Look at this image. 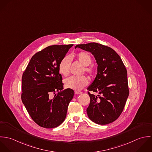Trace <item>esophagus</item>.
Wrapping results in <instances>:
<instances>
[{
    "mask_svg": "<svg viewBox=\"0 0 152 152\" xmlns=\"http://www.w3.org/2000/svg\"><path fill=\"white\" fill-rule=\"evenodd\" d=\"M75 94H82V91H75Z\"/></svg>",
    "mask_w": 152,
    "mask_h": 152,
    "instance_id": "esophagus-1",
    "label": "esophagus"
}]
</instances>
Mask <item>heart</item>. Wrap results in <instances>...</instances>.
<instances>
[{"label": "heart", "mask_w": 152, "mask_h": 152, "mask_svg": "<svg viewBox=\"0 0 152 152\" xmlns=\"http://www.w3.org/2000/svg\"><path fill=\"white\" fill-rule=\"evenodd\" d=\"M75 58L80 64L84 66L82 72H86L90 76H92L94 72V67L89 64H91L92 59L91 55L85 52L77 53L75 55ZM70 57L65 56L61 60L59 64V70L61 74L66 76L69 75L70 66ZM88 83V79L85 76L79 77L70 76L64 79V84L66 88L72 89L75 91H79L85 87Z\"/></svg>", "instance_id": "1"}]
</instances>
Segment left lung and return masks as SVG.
Masks as SVG:
<instances>
[{"label":"left lung","mask_w":152,"mask_h":152,"mask_svg":"<svg viewBox=\"0 0 152 152\" xmlns=\"http://www.w3.org/2000/svg\"><path fill=\"white\" fill-rule=\"evenodd\" d=\"M91 52L97 64V73L88 94L91 98L87 114L91 121L107 124L115 121L121 115L129 91L127 70L119 55L112 48L97 43L75 46Z\"/></svg>","instance_id":"obj_1"}]
</instances>
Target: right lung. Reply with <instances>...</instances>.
<instances>
[{
	"instance_id": "right-lung-1",
	"label": "right lung",
	"mask_w": 152,
	"mask_h": 152,
	"mask_svg": "<svg viewBox=\"0 0 152 152\" xmlns=\"http://www.w3.org/2000/svg\"><path fill=\"white\" fill-rule=\"evenodd\" d=\"M72 46L52 45L45 48L32 56L23 73L22 102L31 118L41 127H58L66 117L75 92L71 89L63 90L59 64Z\"/></svg>"
}]
</instances>
